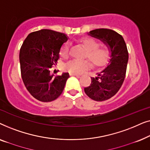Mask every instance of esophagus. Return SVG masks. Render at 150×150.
<instances>
[{
	"label": "esophagus",
	"mask_w": 150,
	"mask_h": 150,
	"mask_svg": "<svg viewBox=\"0 0 150 150\" xmlns=\"http://www.w3.org/2000/svg\"><path fill=\"white\" fill-rule=\"evenodd\" d=\"M69 75H70V76H80L79 74H76V73H73V72L69 73Z\"/></svg>",
	"instance_id": "1"
}]
</instances>
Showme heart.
Returning <instances> with one entry per match:
<instances>
[{"mask_svg":"<svg viewBox=\"0 0 150 150\" xmlns=\"http://www.w3.org/2000/svg\"><path fill=\"white\" fill-rule=\"evenodd\" d=\"M81 42L87 49L85 57H88L96 67L103 66L110 58L111 52L106 46H100V42L92 38H85L81 40ZM70 50V43L66 42L63 45L60 50V55L63 58L68 57ZM91 67L88 60L72 59L69 61L65 65V69L69 71L80 74Z\"/></svg>","mask_w":150,"mask_h":150,"instance_id":"heart-1","label":"heart"}]
</instances>
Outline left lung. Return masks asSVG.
I'll use <instances>...</instances> for the list:
<instances>
[{
  "instance_id": "1",
  "label": "left lung",
  "mask_w": 150,
  "mask_h": 150,
  "mask_svg": "<svg viewBox=\"0 0 150 150\" xmlns=\"http://www.w3.org/2000/svg\"><path fill=\"white\" fill-rule=\"evenodd\" d=\"M88 35L102 41L110 48L111 55L105 69L91 77V83L85 87V93L96 101H104L115 95L122 87L126 76L128 52L123 37L114 30L98 28Z\"/></svg>"
}]
</instances>
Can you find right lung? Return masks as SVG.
<instances>
[{"label": "right lung", "mask_w": 150, "mask_h": 150, "mask_svg": "<svg viewBox=\"0 0 150 150\" xmlns=\"http://www.w3.org/2000/svg\"><path fill=\"white\" fill-rule=\"evenodd\" d=\"M67 40L62 33L42 29L30 33L22 45L19 57L22 81L28 92L41 102L56 100L64 89L69 73L54 77L50 69L57 64Z\"/></svg>", "instance_id": "1"}]
</instances>
